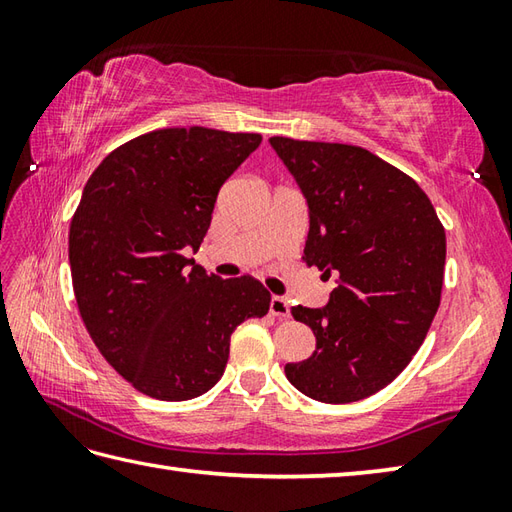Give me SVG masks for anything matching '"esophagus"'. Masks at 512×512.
Returning <instances> with one entry per match:
<instances>
[{"label":"esophagus","instance_id":"obj_1","mask_svg":"<svg viewBox=\"0 0 512 512\" xmlns=\"http://www.w3.org/2000/svg\"><path fill=\"white\" fill-rule=\"evenodd\" d=\"M270 314H275V317H279V319H288L290 317L288 301L279 295L270 297Z\"/></svg>","mask_w":512,"mask_h":512}]
</instances>
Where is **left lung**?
Masks as SVG:
<instances>
[{
    "label": "left lung",
    "instance_id": "8db88e82",
    "mask_svg": "<svg viewBox=\"0 0 512 512\" xmlns=\"http://www.w3.org/2000/svg\"><path fill=\"white\" fill-rule=\"evenodd\" d=\"M306 198L303 262L336 277L323 308L290 312L312 330L310 358L286 365L301 394L345 405L387 387L440 308L447 235L416 180L363 147L268 140Z\"/></svg>",
    "mask_w": 512,
    "mask_h": 512
}]
</instances>
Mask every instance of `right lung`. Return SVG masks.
<instances>
[{
  "label": "right lung",
  "mask_w": 512,
  "mask_h": 512,
  "mask_svg": "<svg viewBox=\"0 0 512 512\" xmlns=\"http://www.w3.org/2000/svg\"><path fill=\"white\" fill-rule=\"evenodd\" d=\"M259 134L169 127L114 149L85 184L70 224L74 297L118 374L158 400H191L222 378L231 334L264 317L253 277H209L198 253L222 184Z\"/></svg>",
  "instance_id": "obj_1"
}]
</instances>
